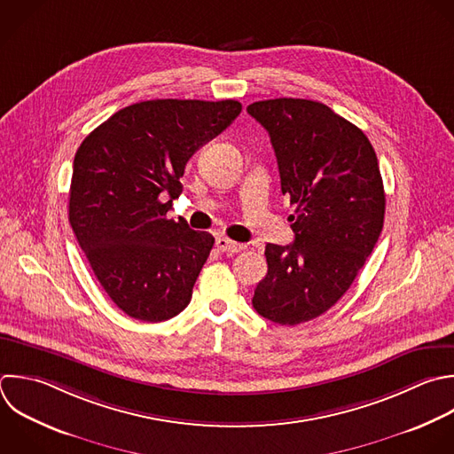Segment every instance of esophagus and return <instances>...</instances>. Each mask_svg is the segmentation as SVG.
<instances>
[{"label":"esophagus","instance_id":"34e87169","mask_svg":"<svg viewBox=\"0 0 454 454\" xmlns=\"http://www.w3.org/2000/svg\"><path fill=\"white\" fill-rule=\"evenodd\" d=\"M216 248H218L220 252L238 254V252H241V250L245 248V245L236 243V241H231V239H227V238H218V239H216Z\"/></svg>","mask_w":454,"mask_h":454}]
</instances>
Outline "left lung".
<instances>
[{"mask_svg":"<svg viewBox=\"0 0 454 454\" xmlns=\"http://www.w3.org/2000/svg\"><path fill=\"white\" fill-rule=\"evenodd\" d=\"M247 112L268 131L282 193L296 206L294 241L266 245L268 273L252 305L293 326L335 305L371 255L383 227V181L367 137L326 105L280 98Z\"/></svg>","mask_w":454,"mask_h":454,"instance_id":"1","label":"left lung"}]
</instances>
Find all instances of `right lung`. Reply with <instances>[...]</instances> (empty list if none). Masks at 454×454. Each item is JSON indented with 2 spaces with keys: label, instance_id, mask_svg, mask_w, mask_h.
<instances>
[{
  "label": "right lung",
  "instance_id": "obj_1",
  "mask_svg": "<svg viewBox=\"0 0 454 454\" xmlns=\"http://www.w3.org/2000/svg\"><path fill=\"white\" fill-rule=\"evenodd\" d=\"M239 114L232 99L144 101L82 142L69 222L99 284L129 317L158 323L190 303L215 238L167 213L188 160Z\"/></svg>",
  "mask_w": 454,
  "mask_h": 454
}]
</instances>
